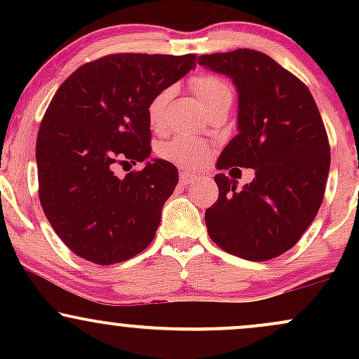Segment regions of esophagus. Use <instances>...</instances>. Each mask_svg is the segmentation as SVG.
I'll return each mask as SVG.
<instances>
[{"label":"esophagus","instance_id":"esophagus-1","mask_svg":"<svg viewBox=\"0 0 359 359\" xmlns=\"http://www.w3.org/2000/svg\"><path fill=\"white\" fill-rule=\"evenodd\" d=\"M196 179H197V175L194 174V172H189V170L180 172V184H182V185L192 184Z\"/></svg>","mask_w":359,"mask_h":359}]
</instances>
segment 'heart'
<instances>
[{"instance_id":"b5f03b06","label":"heart","mask_w":359,"mask_h":359,"mask_svg":"<svg viewBox=\"0 0 359 359\" xmlns=\"http://www.w3.org/2000/svg\"><path fill=\"white\" fill-rule=\"evenodd\" d=\"M189 84H191L192 93L196 94V97L201 101L205 111L216 102L231 97V89H229L228 82L221 79L219 76H214V74H197ZM170 89H162L148 102L147 118L151 130H160L163 126V116H165V108L168 100H170ZM209 148L204 142L187 137L172 138L170 142L163 143L160 148V155L163 158L180 167L199 165L205 160Z\"/></svg>"}]
</instances>
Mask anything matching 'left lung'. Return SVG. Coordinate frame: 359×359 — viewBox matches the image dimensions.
<instances>
[{"instance_id": "left-lung-1", "label": "left lung", "mask_w": 359, "mask_h": 359, "mask_svg": "<svg viewBox=\"0 0 359 359\" xmlns=\"http://www.w3.org/2000/svg\"><path fill=\"white\" fill-rule=\"evenodd\" d=\"M197 62L238 89V135L217 168L255 170L241 191L226 174L214 177L219 197L205 209L209 236L234 257L277 258L295 246L323 204L331 165L323 118L307 86L266 53L238 48Z\"/></svg>"}]
</instances>
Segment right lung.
<instances>
[{"label":"right lung","mask_w":359,"mask_h":359,"mask_svg":"<svg viewBox=\"0 0 359 359\" xmlns=\"http://www.w3.org/2000/svg\"><path fill=\"white\" fill-rule=\"evenodd\" d=\"M196 55L113 53L88 62L57 89L36 138L39 197L53 231L77 257L114 265L155 238L179 170L154 158L147 106L191 69Z\"/></svg>","instance_id":"obj_1"}]
</instances>
